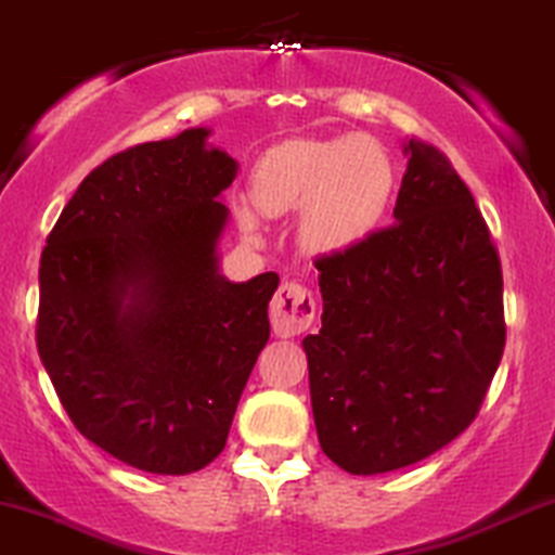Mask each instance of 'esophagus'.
I'll list each match as a JSON object with an SVG mask.
<instances>
[{
	"mask_svg": "<svg viewBox=\"0 0 555 555\" xmlns=\"http://www.w3.org/2000/svg\"><path fill=\"white\" fill-rule=\"evenodd\" d=\"M315 297L306 284L284 282L271 300V326L279 337H295L313 324Z\"/></svg>",
	"mask_w": 555,
	"mask_h": 555,
	"instance_id": "esophagus-1",
	"label": "esophagus"
}]
</instances>
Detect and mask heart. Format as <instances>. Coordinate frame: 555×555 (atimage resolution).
I'll return each mask as SVG.
<instances>
[{
    "label": "heart",
    "mask_w": 555,
    "mask_h": 555,
    "mask_svg": "<svg viewBox=\"0 0 555 555\" xmlns=\"http://www.w3.org/2000/svg\"><path fill=\"white\" fill-rule=\"evenodd\" d=\"M392 166L385 150L366 137L292 139L268 150L249 181V197L263 216L300 210V242L310 253H339L361 242L379 223ZM245 229L255 221L242 212Z\"/></svg>",
    "instance_id": "1"
}]
</instances>
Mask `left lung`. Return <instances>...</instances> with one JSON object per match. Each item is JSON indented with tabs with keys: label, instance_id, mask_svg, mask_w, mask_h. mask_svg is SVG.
<instances>
[{
	"label": "left lung",
	"instance_id": "8db88e82",
	"mask_svg": "<svg viewBox=\"0 0 555 555\" xmlns=\"http://www.w3.org/2000/svg\"><path fill=\"white\" fill-rule=\"evenodd\" d=\"M392 227L315 258L321 332L308 334L321 450L385 474L477 418L505 347L501 255L446 152L411 139Z\"/></svg>",
	"mask_w": 555,
	"mask_h": 555
}]
</instances>
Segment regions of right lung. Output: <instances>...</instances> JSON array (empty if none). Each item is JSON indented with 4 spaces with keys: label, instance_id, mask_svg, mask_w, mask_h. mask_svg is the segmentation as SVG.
Segmentation results:
<instances>
[{
    "label": "right lung",
    "instance_id": "1",
    "mask_svg": "<svg viewBox=\"0 0 555 555\" xmlns=\"http://www.w3.org/2000/svg\"><path fill=\"white\" fill-rule=\"evenodd\" d=\"M208 129L96 166L47 236L36 347L76 429L150 474L208 466L268 343L273 271L231 284L216 245L236 176Z\"/></svg>",
    "mask_w": 555,
    "mask_h": 555
}]
</instances>
